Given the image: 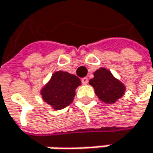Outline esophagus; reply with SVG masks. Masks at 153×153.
<instances>
[{"label": "esophagus", "mask_w": 153, "mask_h": 153, "mask_svg": "<svg viewBox=\"0 0 153 153\" xmlns=\"http://www.w3.org/2000/svg\"><path fill=\"white\" fill-rule=\"evenodd\" d=\"M88 82H89V81H88V78H86V77H84V78H82V84H84V85H85V84H87V83H88Z\"/></svg>", "instance_id": "esophagus-1"}]
</instances>
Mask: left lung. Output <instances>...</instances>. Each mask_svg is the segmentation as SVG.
Instances as JSON below:
<instances>
[{
    "instance_id": "1",
    "label": "left lung",
    "mask_w": 153,
    "mask_h": 153,
    "mask_svg": "<svg viewBox=\"0 0 153 153\" xmlns=\"http://www.w3.org/2000/svg\"><path fill=\"white\" fill-rule=\"evenodd\" d=\"M94 75V79H91L89 83L94 88L96 95L103 102L113 104L124 94L125 86L106 69H99Z\"/></svg>"
}]
</instances>
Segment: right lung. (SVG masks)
<instances>
[{
	"label": "right lung",
	"instance_id": "1",
	"mask_svg": "<svg viewBox=\"0 0 153 153\" xmlns=\"http://www.w3.org/2000/svg\"><path fill=\"white\" fill-rule=\"evenodd\" d=\"M80 84L81 81L77 76L67 71H57L42 89L41 94L48 105L54 106L55 109H61L71 104L75 89Z\"/></svg>",
	"mask_w": 153,
	"mask_h": 153
}]
</instances>
